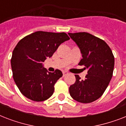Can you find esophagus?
I'll return each instance as SVG.
<instances>
[{
  "label": "esophagus",
  "instance_id": "1",
  "mask_svg": "<svg viewBox=\"0 0 126 126\" xmlns=\"http://www.w3.org/2000/svg\"><path fill=\"white\" fill-rule=\"evenodd\" d=\"M69 74V73L67 72V71H63V77L65 76V75H67Z\"/></svg>",
  "mask_w": 126,
  "mask_h": 126
}]
</instances>
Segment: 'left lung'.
Returning <instances> with one entry per match:
<instances>
[{
	"mask_svg": "<svg viewBox=\"0 0 126 126\" xmlns=\"http://www.w3.org/2000/svg\"><path fill=\"white\" fill-rule=\"evenodd\" d=\"M80 49L82 59L79 65L88 69L86 79L75 75L76 82L69 87V93L77 101L89 103L101 97L113 74L114 57L104 40L86 32L68 33Z\"/></svg>",
	"mask_w": 126,
	"mask_h": 126,
	"instance_id": "1",
	"label": "left lung"
}]
</instances>
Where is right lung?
I'll use <instances>...</instances> for the list:
<instances>
[{"mask_svg":"<svg viewBox=\"0 0 126 126\" xmlns=\"http://www.w3.org/2000/svg\"><path fill=\"white\" fill-rule=\"evenodd\" d=\"M69 39L65 32L36 31L19 40L13 51L11 66L15 83L25 97L43 101L52 95L63 73L58 69L48 72L42 63Z\"/></svg>","mask_w":126,"mask_h":126,"instance_id":"right-lung-1","label":"right lung"}]
</instances>
